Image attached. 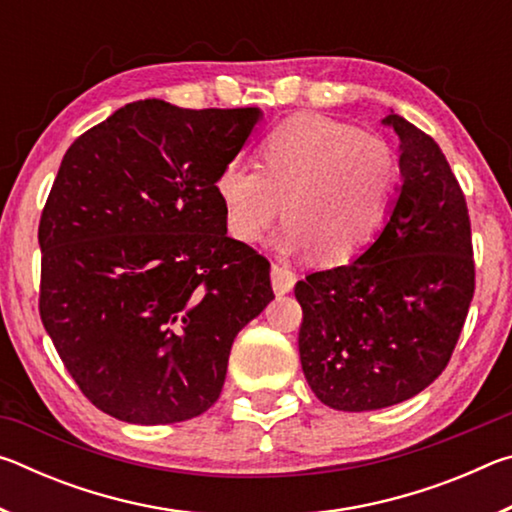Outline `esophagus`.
<instances>
[{"instance_id": "1", "label": "esophagus", "mask_w": 512, "mask_h": 512, "mask_svg": "<svg viewBox=\"0 0 512 512\" xmlns=\"http://www.w3.org/2000/svg\"><path fill=\"white\" fill-rule=\"evenodd\" d=\"M271 282H273V291L277 296H284L289 293L293 287H296V273L287 268L284 264H273L271 266Z\"/></svg>"}]
</instances>
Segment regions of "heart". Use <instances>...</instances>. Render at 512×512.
I'll return each instance as SVG.
<instances>
[{"instance_id": "obj_1", "label": "heart", "mask_w": 512, "mask_h": 512, "mask_svg": "<svg viewBox=\"0 0 512 512\" xmlns=\"http://www.w3.org/2000/svg\"><path fill=\"white\" fill-rule=\"evenodd\" d=\"M262 169L225 162L214 194L230 237L253 244L289 216L271 244L284 255L314 253L339 266L384 230L397 187V160L384 140L320 115L291 117L259 149Z\"/></svg>"}]
</instances>
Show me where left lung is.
<instances>
[{"mask_svg": "<svg viewBox=\"0 0 512 512\" xmlns=\"http://www.w3.org/2000/svg\"><path fill=\"white\" fill-rule=\"evenodd\" d=\"M400 187L379 237L354 262L296 284L302 372L336 411L411 400L445 370L474 296L470 216L440 146L404 117Z\"/></svg>", "mask_w": 512, "mask_h": 512, "instance_id": "1", "label": "left lung"}]
</instances>
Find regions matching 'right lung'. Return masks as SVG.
I'll list each match as a JSON object with an SVG mask.
<instances>
[{
  "mask_svg": "<svg viewBox=\"0 0 512 512\" xmlns=\"http://www.w3.org/2000/svg\"><path fill=\"white\" fill-rule=\"evenodd\" d=\"M259 108L126 103L69 146L42 210L40 318L88 400L121 422L219 400L235 336L271 302V264L230 239L214 194Z\"/></svg>",
  "mask_w": 512,
  "mask_h": 512,
  "instance_id": "right-lung-1",
  "label": "right lung"
}]
</instances>
